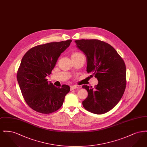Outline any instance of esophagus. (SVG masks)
I'll return each instance as SVG.
<instances>
[{
	"mask_svg": "<svg viewBox=\"0 0 147 147\" xmlns=\"http://www.w3.org/2000/svg\"><path fill=\"white\" fill-rule=\"evenodd\" d=\"M77 88H78V86H76V85H71V86H70V90H74L75 89H77Z\"/></svg>",
	"mask_w": 147,
	"mask_h": 147,
	"instance_id": "1",
	"label": "esophagus"
}]
</instances>
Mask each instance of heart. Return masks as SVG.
Segmentation results:
<instances>
[{"label":"heart","mask_w":147,"mask_h":147,"mask_svg":"<svg viewBox=\"0 0 147 147\" xmlns=\"http://www.w3.org/2000/svg\"><path fill=\"white\" fill-rule=\"evenodd\" d=\"M82 55H83V54L81 53L80 52H74L72 53V54H71V58H72V59H74V58H78V57L82 56Z\"/></svg>","instance_id":"b5f03b06"}]
</instances>
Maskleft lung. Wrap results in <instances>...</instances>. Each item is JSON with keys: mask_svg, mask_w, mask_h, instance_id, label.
<instances>
[{"mask_svg": "<svg viewBox=\"0 0 147 147\" xmlns=\"http://www.w3.org/2000/svg\"><path fill=\"white\" fill-rule=\"evenodd\" d=\"M75 42L86 57L87 72L98 82L94 88L83 85L88 92L83 106L93 113H105L117 105L123 95L126 86L125 63L107 43L95 39Z\"/></svg>", "mask_w": 147, "mask_h": 147, "instance_id": "left-lung-1", "label": "left lung"}]
</instances>
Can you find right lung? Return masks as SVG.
<instances>
[{
    "instance_id": "right-lung-1",
    "label": "right lung",
    "mask_w": 147,
    "mask_h": 147,
    "mask_svg": "<svg viewBox=\"0 0 147 147\" xmlns=\"http://www.w3.org/2000/svg\"><path fill=\"white\" fill-rule=\"evenodd\" d=\"M71 40L50 42L29 49L22 57L17 73V80L27 104L36 112L49 114L63 105L70 87L57 88L47 81L61 54L70 45Z\"/></svg>"
}]
</instances>
